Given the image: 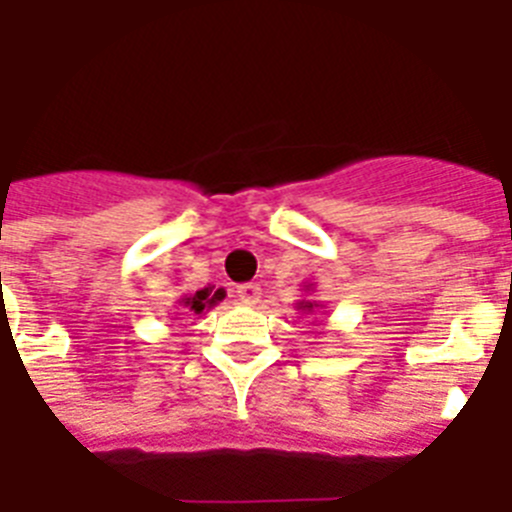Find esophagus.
Masks as SVG:
<instances>
[{"mask_svg":"<svg viewBox=\"0 0 512 512\" xmlns=\"http://www.w3.org/2000/svg\"><path fill=\"white\" fill-rule=\"evenodd\" d=\"M236 294H239V299L247 302V305H255L257 299H260V294H263V289H260V284H255V281H249V284L236 286Z\"/></svg>","mask_w":512,"mask_h":512,"instance_id":"obj_1","label":"esophagus"}]
</instances>
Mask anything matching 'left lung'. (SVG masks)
<instances>
[{
	"label": "left lung",
	"instance_id": "8db88e82",
	"mask_svg": "<svg viewBox=\"0 0 512 512\" xmlns=\"http://www.w3.org/2000/svg\"><path fill=\"white\" fill-rule=\"evenodd\" d=\"M302 307H305V310H313V302H302Z\"/></svg>",
	"mask_w": 512,
	"mask_h": 512
}]
</instances>
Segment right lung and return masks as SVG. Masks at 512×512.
<instances>
[{
	"label": "right lung",
	"instance_id": "obj_1",
	"mask_svg": "<svg viewBox=\"0 0 512 512\" xmlns=\"http://www.w3.org/2000/svg\"><path fill=\"white\" fill-rule=\"evenodd\" d=\"M226 297V292H223V289H218V292H213V289H210V286H207V289H199L197 294H194V297H186L184 299V305L189 307V310H194V315H202L207 310V307H213V305H218L220 299Z\"/></svg>",
	"mask_w": 512,
	"mask_h": 512
}]
</instances>
